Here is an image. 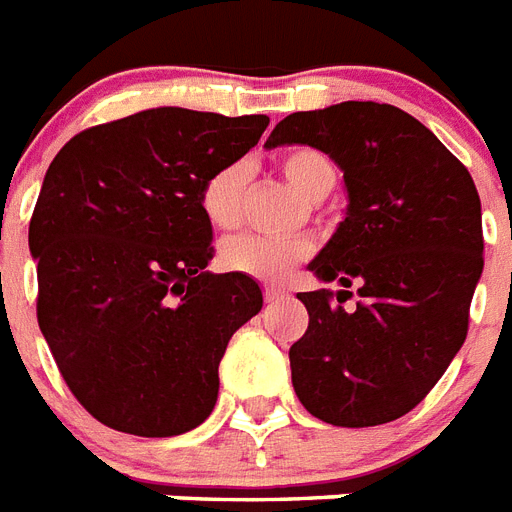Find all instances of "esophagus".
Listing matches in <instances>:
<instances>
[{
    "label": "esophagus",
    "instance_id": "34e87169",
    "mask_svg": "<svg viewBox=\"0 0 512 512\" xmlns=\"http://www.w3.org/2000/svg\"><path fill=\"white\" fill-rule=\"evenodd\" d=\"M282 296H285V290L282 288H277V285H264V298H267V301H277V298Z\"/></svg>",
    "mask_w": 512,
    "mask_h": 512
}]
</instances>
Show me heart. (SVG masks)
<instances>
[{
	"mask_svg": "<svg viewBox=\"0 0 512 512\" xmlns=\"http://www.w3.org/2000/svg\"><path fill=\"white\" fill-rule=\"evenodd\" d=\"M282 177L296 187L304 198L322 200L335 185V166L322 150L296 145L282 150L277 158ZM248 190V166L230 161L211 171L200 187V211L216 230H232L243 216V200ZM312 256V243L304 237H267V235H232L219 245V264L230 272L282 280Z\"/></svg>",
	"mask_w": 512,
	"mask_h": 512,
	"instance_id": "1",
	"label": "heart"
}]
</instances>
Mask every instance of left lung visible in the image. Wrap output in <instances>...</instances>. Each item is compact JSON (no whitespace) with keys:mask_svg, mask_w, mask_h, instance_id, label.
Here are the masks:
<instances>
[{"mask_svg":"<svg viewBox=\"0 0 512 512\" xmlns=\"http://www.w3.org/2000/svg\"><path fill=\"white\" fill-rule=\"evenodd\" d=\"M312 145L343 169L346 219L309 264L343 290L298 293L306 333L290 346L296 396L343 428L415 410L468 335L484 269L481 200L463 163L418 118L380 102L290 113L267 147ZM358 288V306H342Z\"/></svg>","mask_w":512,"mask_h":512,"instance_id":"1","label":"left lung"}]
</instances>
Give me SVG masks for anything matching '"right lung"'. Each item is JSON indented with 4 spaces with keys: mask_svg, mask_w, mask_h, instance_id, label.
Returning <instances> with one entry per match:
<instances>
[{
    "mask_svg": "<svg viewBox=\"0 0 512 512\" xmlns=\"http://www.w3.org/2000/svg\"><path fill=\"white\" fill-rule=\"evenodd\" d=\"M267 124L153 108L84 129L49 163L28 224L36 320L102 425L163 439L214 410L227 343L264 298L248 275L206 272L200 187Z\"/></svg>",
    "mask_w": 512,
    "mask_h": 512,
    "instance_id": "right-lung-1",
    "label": "right lung"
}]
</instances>
